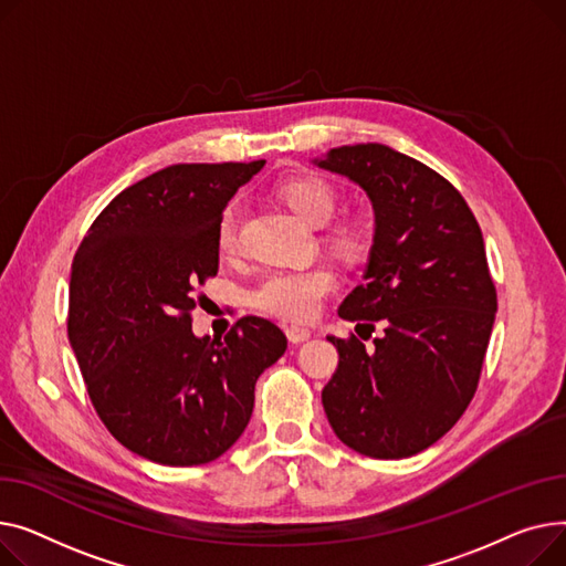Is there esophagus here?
Segmentation results:
<instances>
[{
	"label": "esophagus",
	"mask_w": 566,
	"mask_h": 566,
	"mask_svg": "<svg viewBox=\"0 0 566 566\" xmlns=\"http://www.w3.org/2000/svg\"><path fill=\"white\" fill-rule=\"evenodd\" d=\"M285 336L290 343L298 345V343H306L311 338V331L304 326H285Z\"/></svg>",
	"instance_id": "obj_1"
}]
</instances>
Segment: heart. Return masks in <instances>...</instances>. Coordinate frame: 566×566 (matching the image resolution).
Returning a JSON list of instances; mask_svg holds the SVG:
<instances>
[{"label":"heart","mask_w":566,"mask_h":566,"mask_svg":"<svg viewBox=\"0 0 566 566\" xmlns=\"http://www.w3.org/2000/svg\"><path fill=\"white\" fill-rule=\"evenodd\" d=\"M279 196L285 206L311 226H324L338 208V193L317 176H296L279 185ZM240 203L232 201L223 208L217 221V247L221 253H232L238 247ZM334 244L345 253H358L368 244V230L363 223H345L331 235ZM336 274L324 264L296 270H276L264 276L251 290V304L281 319L306 322L317 315L324 298L334 292Z\"/></svg>","instance_id":"obj_1"}]
</instances>
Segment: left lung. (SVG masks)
<instances>
[{"label":"left lung","instance_id":"obj_1","mask_svg":"<svg viewBox=\"0 0 566 566\" xmlns=\"http://www.w3.org/2000/svg\"><path fill=\"white\" fill-rule=\"evenodd\" d=\"M313 164L370 198L365 283L338 315L381 326L370 347L356 336L326 338L340 356L322 390L326 418L365 457L418 454L452 429L480 381L497 311L482 230L443 176L384 144L331 148Z\"/></svg>","mask_w":566,"mask_h":566}]
</instances>
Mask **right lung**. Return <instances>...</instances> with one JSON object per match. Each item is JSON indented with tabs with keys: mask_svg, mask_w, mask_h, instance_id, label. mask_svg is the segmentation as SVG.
I'll return each mask as SVG.
<instances>
[{
	"mask_svg": "<svg viewBox=\"0 0 566 566\" xmlns=\"http://www.w3.org/2000/svg\"><path fill=\"white\" fill-rule=\"evenodd\" d=\"M258 161L174 164L97 214L71 270L69 338L114 439L164 467L221 457L249 424L255 381L287 349L242 317L221 338L191 331L193 287L217 276V221Z\"/></svg>",
	"mask_w": 566,
	"mask_h": 566,
	"instance_id": "right-lung-1",
	"label": "right lung"
}]
</instances>
